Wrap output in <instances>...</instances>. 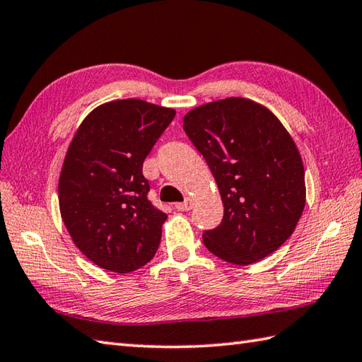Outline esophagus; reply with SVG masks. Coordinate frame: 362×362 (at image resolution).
<instances>
[{"label": "esophagus", "instance_id": "esophagus-1", "mask_svg": "<svg viewBox=\"0 0 362 362\" xmlns=\"http://www.w3.org/2000/svg\"><path fill=\"white\" fill-rule=\"evenodd\" d=\"M193 205H194V199H191V197H187L185 201L183 202H179V204H175V209L179 210V211H188V210H191L193 209Z\"/></svg>", "mask_w": 362, "mask_h": 362}]
</instances>
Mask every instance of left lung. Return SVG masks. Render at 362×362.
Segmentation results:
<instances>
[{"mask_svg": "<svg viewBox=\"0 0 362 362\" xmlns=\"http://www.w3.org/2000/svg\"><path fill=\"white\" fill-rule=\"evenodd\" d=\"M183 130L211 169L224 218L205 230V247L232 264L271 255L296 230L305 209V169L275 115L250 99L196 107Z\"/></svg>", "mask_w": 362, "mask_h": 362, "instance_id": "8db88e82", "label": "left lung"}]
</instances>
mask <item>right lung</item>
Instances as JSON below:
<instances>
[{
  "instance_id": "right-lung-1",
  "label": "right lung",
  "mask_w": 362,
  "mask_h": 362,
  "mask_svg": "<svg viewBox=\"0 0 362 362\" xmlns=\"http://www.w3.org/2000/svg\"><path fill=\"white\" fill-rule=\"evenodd\" d=\"M175 112L141 99L96 107L68 148L59 205L74 244L110 272L136 271L156 255L166 213L148 199L143 161Z\"/></svg>"
}]
</instances>
